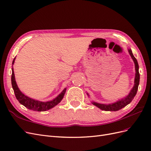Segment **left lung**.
I'll return each mask as SVG.
<instances>
[{"label":"left lung","mask_w":151,"mask_h":151,"mask_svg":"<svg viewBox=\"0 0 151 151\" xmlns=\"http://www.w3.org/2000/svg\"><path fill=\"white\" fill-rule=\"evenodd\" d=\"M128 51H129L130 55L131 56L132 60H133V61L134 62V64H135V74L134 87L130 90L129 94L126 96L125 98L118 100V101H116L115 103H109V104H102V103H96L94 101L91 102L94 105V106H97L99 109H102V110L110 111H115L119 110V109L124 108L125 106H127V104L130 103L131 101L134 98L135 96L137 94V92L138 87L139 85V81H140V74H139V67L137 60V59L134 56V55H133V53H132L131 49L130 48L128 49ZM87 95H88V96H89L88 93H87Z\"/></svg>","instance_id":"1"}]
</instances>
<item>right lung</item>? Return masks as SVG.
Returning <instances> with one entry per match:
<instances>
[{
  "instance_id": "add662e5",
  "label": "right lung",
  "mask_w": 151,
  "mask_h": 151,
  "mask_svg": "<svg viewBox=\"0 0 151 151\" xmlns=\"http://www.w3.org/2000/svg\"><path fill=\"white\" fill-rule=\"evenodd\" d=\"M15 59H16V57L14 58L12 63V68L11 83H12V86L14 90V94L16 96V98L21 104L23 105V106H24L28 109H31V110L36 111H45L53 108L54 106H55L56 105H57L62 101V99H63V96H64L65 95V91L67 89L66 88L63 89L55 98H54L53 99L51 100V101H48L46 102L40 101H38V100L32 99L22 93L19 90V88H18L16 82V79H15L14 72V68H13V65L14 63Z\"/></svg>"
}]
</instances>
